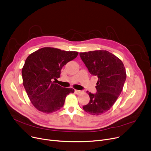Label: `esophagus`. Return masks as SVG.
<instances>
[{
  "mask_svg": "<svg viewBox=\"0 0 151 151\" xmlns=\"http://www.w3.org/2000/svg\"><path fill=\"white\" fill-rule=\"evenodd\" d=\"M75 93H76V94H78V95H80V94H81V93H83V91H79V90H75Z\"/></svg>",
  "mask_w": 151,
  "mask_h": 151,
  "instance_id": "esophagus-1",
  "label": "esophagus"
}]
</instances>
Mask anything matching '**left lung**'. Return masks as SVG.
<instances>
[{"label":"left lung","instance_id":"obj_1","mask_svg":"<svg viewBox=\"0 0 151 151\" xmlns=\"http://www.w3.org/2000/svg\"><path fill=\"white\" fill-rule=\"evenodd\" d=\"M80 55L90 73L98 78L97 92H87L90 101L83 108L93 116L101 115L113 106L120 96L127 76L125 67L120 59L106 50L80 52Z\"/></svg>","mask_w":151,"mask_h":151}]
</instances>
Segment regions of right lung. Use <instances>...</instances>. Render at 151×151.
<instances>
[{
  "label": "right lung",
  "mask_w": 151,
  "mask_h": 151,
  "mask_svg": "<svg viewBox=\"0 0 151 151\" xmlns=\"http://www.w3.org/2000/svg\"><path fill=\"white\" fill-rule=\"evenodd\" d=\"M76 51H62L45 47L30 54L22 68L23 86L34 106L44 113L57 111L64 104L72 88L56 84L62 68L75 59Z\"/></svg>",
  "instance_id": "right-lung-1"
}]
</instances>
